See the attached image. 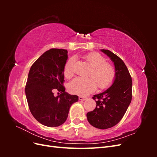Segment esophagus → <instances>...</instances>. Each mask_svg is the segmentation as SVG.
Masks as SVG:
<instances>
[{
    "label": "esophagus",
    "mask_w": 157,
    "mask_h": 157,
    "mask_svg": "<svg viewBox=\"0 0 157 157\" xmlns=\"http://www.w3.org/2000/svg\"><path fill=\"white\" fill-rule=\"evenodd\" d=\"M86 97H85V96H80L79 97H78V99L80 101H84V100H85V99H86Z\"/></svg>",
    "instance_id": "obj_1"
}]
</instances>
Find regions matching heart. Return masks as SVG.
<instances>
[{"mask_svg":"<svg viewBox=\"0 0 157 157\" xmlns=\"http://www.w3.org/2000/svg\"><path fill=\"white\" fill-rule=\"evenodd\" d=\"M86 59L92 67L89 74L90 78L77 77L69 84V91L78 95H87L94 92L97 86L100 89H106L111 86L116 77L115 67L107 63L105 58L98 53H91L86 56ZM75 58H69L65 63L63 69L65 77L72 78L74 75Z\"/></svg>","mask_w":157,"mask_h":157,"instance_id":"heart-1","label":"heart"}]
</instances>
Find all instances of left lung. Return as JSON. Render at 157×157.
<instances>
[{
    "label": "left lung",
    "instance_id": "obj_1",
    "mask_svg": "<svg viewBox=\"0 0 157 157\" xmlns=\"http://www.w3.org/2000/svg\"><path fill=\"white\" fill-rule=\"evenodd\" d=\"M113 61L116 77L105 91L94 95L96 107L86 115L89 123L99 129H107L117 124L124 117L132 101V80L125 63L108 50H101Z\"/></svg>",
    "mask_w": 157,
    "mask_h": 157
}]
</instances>
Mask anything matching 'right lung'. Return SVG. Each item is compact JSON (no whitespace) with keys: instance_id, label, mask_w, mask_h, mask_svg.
<instances>
[{"instance_id":"right-lung-1","label":"right lung","mask_w":157,"mask_h":157,"mask_svg":"<svg viewBox=\"0 0 157 157\" xmlns=\"http://www.w3.org/2000/svg\"><path fill=\"white\" fill-rule=\"evenodd\" d=\"M67 50L52 48L40 56L29 70L25 94L29 110L35 119L48 127L59 126L66 121L69 109L78 96L65 92V64ZM55 91L60 95L55 97Z\"/></svg>"}]
</instances>
